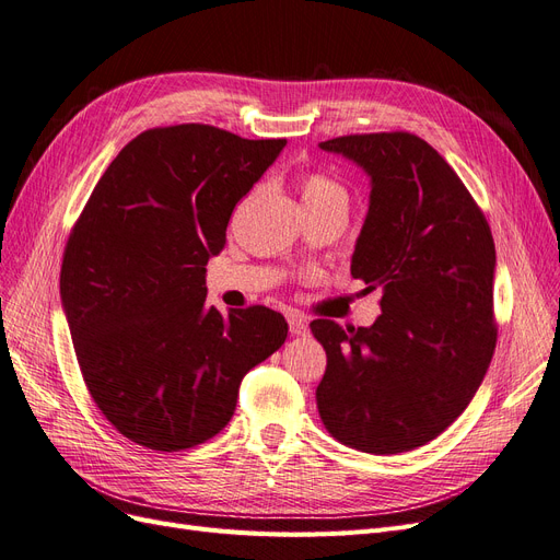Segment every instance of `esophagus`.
Instances as JSON below:
<instances>
[{
  "label": "esophagus",
  "mask_w": 560,
  "mask_h": 560,
  "mask_svg": "<svg viewBox=\"0 0 560 560\" xmlns=\"http://www.w3.org/2000/svg\"><path fill=\"white\" fill-rule=\"evenodd\" d=\"M287 322H290V331H292L294 336H306V334H308L306 319H303L299 313H290V315H287Z\"/></svg>",
  "instance_id": "34e87169"
}]
</instances>
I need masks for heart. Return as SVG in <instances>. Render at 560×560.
<instances>
[{
    "mask_svg": "<svg viewBox=\"0 0 560 560\" xmlns=\"http://www.w3.org/2000/svg\"><path fill=\"white\" fill-rule=\"evenodd\" d=\"M301 200L303 206H341L348 210L346 186L325 173H311L303 177Z\"/></svg>",
    "mask_w": 560,
    "mask_h": 560,
    "instance_id": "heart-1",
    "label": "heart"
}]
</instances>
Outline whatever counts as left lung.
<instances>
[{"label":"left lung","instance_id":"left-lung-1","mask_svg":"<svg viewBox=\"0 0 560 560\" xmlns=\"http://www.w3.org/2000/svg\"><path fill=\"white\" fill-rule=\"evenodd\" d=\"M319 149L371 179L350 273L366 292L378 287L383 313L358 329L311 322L327 350L317 411L346 446L411 451L467 409L493 358V235L460 177L418 135H346Z\"/></svg>","mask_w":560,"mask_h":560}]
</instances>
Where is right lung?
I'll use <instances>...</instances> for the list:
<instances>
[{"label":"right lung","instance_id":"add662e5","mask_svg":"<svg viewBox=\"0 0 560 560\" xmlns=\"http://www.w3.org/2000/svg\"><path fill=\"white\" fill-rule=\"evenodd\" d=\"M287 140L182 124L109 163L65 247L60 296L83 381L130 442L182 451L226 428L252 366L287 338L266 306H206V264Z\"/></svg>","mask_w":560,"mask_h":560}]
</instances>
